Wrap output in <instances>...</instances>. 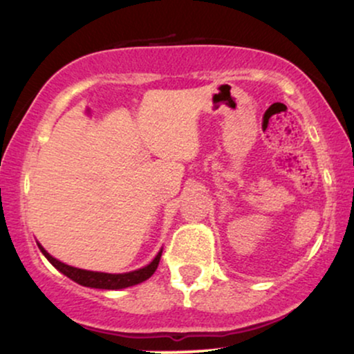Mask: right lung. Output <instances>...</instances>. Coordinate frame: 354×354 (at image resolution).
<instances>
[{"label":"right lung","instance_id":"add662e5","mask_svg":"<svg viewBox=\"0 0 354 354\" xmlns=\"http://www.w3.org/2000/svg\"><path fill=\"white\" fill-rule=\"evenodd\" d=\"M37 245L40 252L44 253V257H46L58 271L64 272L66 277H70V279L75 281V283L86 286V288H95V289H124V288H131V286L144 283V281H147L151 274H153L156 268H158L160 258H162V250H160L158 254H156L150 265L131 272H122V274H111V272L88 271V270H80V268L65 265V263L58 261V259L53 258L52 254H48L46 250H44L42 245L40 243Z\"/></svg>","mask_w":354,"mask_h":354}]
</instances>
